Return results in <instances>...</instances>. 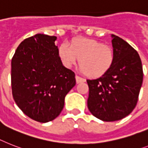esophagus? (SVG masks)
I'll return each mask as SVG.
<instances>
[{
	"label": "esophagus",
	"mask_w": 148,
	"mask_h": 148,
	"mask_svg": "<svg viewBox=\"0 0 148 148\" xmlns=\"http://www.w3.org/2000/svg\"><path fill=\"white\" fill-rule=\"evenodd\" d=\"M75 79H76L77 84H80V83L85 82V81H86V80H85V79H84V78H82V77H80L77 76V75H76V76H75Z\"/></svg>",
	"instance_id": "34e87169"
}]
</instances>
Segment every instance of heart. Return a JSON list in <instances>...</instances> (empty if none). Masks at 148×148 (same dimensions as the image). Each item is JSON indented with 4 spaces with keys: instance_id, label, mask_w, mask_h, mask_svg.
I'll return each mask as SVG.
<instances>
[{
    "instance_id": "b5f03b06",
    "label": "heart",
    "mask_w": 148,
    "mask_h": 148,
    "mask_svg": "<svg viewBox=\"0 0 148 148\" xmlns=\"http://www.w3.org/2000/svg\"><path fill=\"white\" fill-rule=\"evenodd\" d=\"M58 54L63 63L70 67L79 59L81 72L90 78L104 76L113 65L115 54L112 48L96 39L78 38L70 44H62Z\"/></svg>"
}]
</instances>
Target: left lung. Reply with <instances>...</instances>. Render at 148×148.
<instances>
[{
    "label": "left lung",
    "instance_id": "8db88e82",
    "mask_svg": "<svg viewBox=\"0 0 148 148\" xmlns=\"http://www.w3.org/2000/svg\"><path fill=\"white\" fill-rule=\"evenodd\" d=\"M115 60L111 69L101 77L86 80L87 107L95 117L114 122L133 111L143 81V68L138 51L127 42L112 35Z\"/></svg>",
    "mask_w": 148,
    "mask_h": 148
}]
</instances>
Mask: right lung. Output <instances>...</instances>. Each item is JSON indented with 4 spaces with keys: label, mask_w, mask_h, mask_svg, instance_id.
I'll return each mask as SVG.
<instances>
[{
    "label": "right lung",
    "mask_w": 148,
    "mask_h": 148,
    "mask_svg": "<svg viewBox=\"0 0 148 148\" xmlns=\"http://www.w3.org/2000/svg\"><path fill=\"white\" fill-rule=\"evenodd\" d=\"M57 37L36 34L20 43L11 60L12 95L26 116L45 123L59 116L64 97L76 84L62 65Z\"/></svg>",
    "instance_id": "right-lung-1"
}]
</instances>
